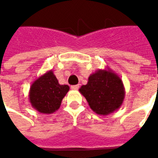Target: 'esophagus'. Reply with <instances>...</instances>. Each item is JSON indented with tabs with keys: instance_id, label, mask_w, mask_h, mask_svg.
<instances>
[{
	"instance_id": "1",
	"label": "esophagus",
	"mask_w": 158,
	"mask_h": 158,
	"mask_svg": "<svg viewBox=\"0 0 158 158\" xmlns=\"http://www.w3.org/2000/svg\"><path fill=\"white\" fill-rule=\"evenodd\" d=\"M79 88V85H72L71 86V89H78Z\"/></svg>"
}]
</instances>
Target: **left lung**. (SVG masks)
Masks as SVG:
<instances>
[{"mask_svg": "<svg viewBox=\"0 0 158 158\" xmlns=\"http://www.w3.org/2000/svg\"><path fill=\"white\" fill-rule=\"evenodd\" d=\"M79 92L85 97L89 107L102 116L117 111L125 97L122 79L108 67L90 74L88 83L80 87Z\"/></svg>", "mask_w": 158, "mask_h": 158, "instance_id": "obj_1", "label": "left lung"}]
</instances>
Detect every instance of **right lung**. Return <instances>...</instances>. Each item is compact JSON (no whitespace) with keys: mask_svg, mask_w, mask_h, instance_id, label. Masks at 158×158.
Listing matches in <instances>:
<instances>
[{"mask_svg":"<svg viewBox=\"0 0 158 158\" xmlns=\"http://www.w3.org/2000/svg\"><path fill=\"white\" fill-rule=\"evenodd\" d=\"M69 86L60 85L52 70H49L32 83L29 93V102L39 113L51 114L61 106L69 92Z\"/></svg>","mask_w":158,"mask_h":158,"instance_id":"1","label":"right lung"}]
</instances>
